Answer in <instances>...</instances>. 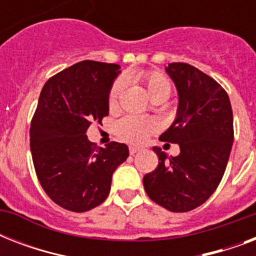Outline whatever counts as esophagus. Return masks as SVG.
<instances>
[{
	"label": "esophagus",
	"instance_id": "obj_1",
	"mask_svg": "<svg viewBox=\"0 0 256 256\" xmlns=\"http://www.w3.org/2000/svg\"><path fill=\"white\" fill-rule=\"evenodd\" d=\"M140 148H136V146H130V148H128V152H130V154H132V156H134V154H136V152H140Z\"/></svg>",
	"mask_w": 256,
	"mask_h": 256
}]
</instances>
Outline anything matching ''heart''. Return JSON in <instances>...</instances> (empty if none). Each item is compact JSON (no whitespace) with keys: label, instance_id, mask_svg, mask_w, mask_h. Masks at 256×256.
I'll return each instance as SVG.
<instances>
[{"label":"heart","instance_id":"1","mask_svg":"<svg viewBox=\"0 0 256 256\" xmlns=\"http://www.w3.org/2000/svg\"><path fill=\"white\" fill-rule=\"evenodd\" d=\"M136 80L144 85V90L150 96V100H168L171 94V82L168 78L160 72H140L136 76ZM124 80H116L112 84L110 92H108V106L114 108L118 100L122 88H124ZM116 136L120 140L130 142V144H142L148 136L156 132V124L152 118L144 116H126L120 120L116 126Z\"/></svg>","mask_w":256,"mask_h":256}]
</instances>
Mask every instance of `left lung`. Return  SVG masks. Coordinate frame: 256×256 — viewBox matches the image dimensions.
I'll return each mask as SVG.
<instances>
[{"label": "left lung", "mask_w": 256, "mask_h": 256, "mask_svg": "<svg viewBox=\"0 0 256 256\" xmlns=\"http://www.w3.org/2000/svg\"><path fill=\"white\" fill-rule=\"evenodd\" d=\"M166 73L179 102L174 122L160 140L178 144L180 152L168 156L152 148L160 162L144 175V186L160 206L186 212L206 202L222 180L234 140L232 108L224 88L194 66L172 62Z\"/></svg>", "instance_id": "8db88e82"}]
</instances>
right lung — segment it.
Listing matches in <instances>:
<instances>
[{"label": "right lung", "mask_w": 256, "mask_h": 256, "mask_svg": "<svg viewBox=\"0 0 256 256\" xmlns=\"http://www.w3.org/2000/svg\"><path fill=\"white\" fill-rule=\"evenodd\" d=\"M120 65L82 61L46 82L30 126V150L38 180L58 206L74 212L108 198L112 172L128 156L124 144L96 148L88 140L92 120L108 114V92Z\"/></svg>", "instance_id": "add662e5"}]
</instances>
